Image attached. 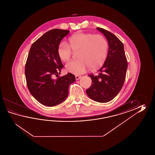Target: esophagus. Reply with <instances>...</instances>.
Masks as SVG:
<instances>
[{
  "mask_svg": "<svg viewBox=\"0 0 155 155\" xmlns=\"http://www.w3.org/2000/svg\"><path fill=\"white\" fill-rule=\"evenodd\" d=\"M81 78V76H78V75H76V76H75V79H76V80H79V79H80Z\"/></svg>",
  "mask_w": 155,
  "mask_h": 155,
  "instance_id": "1",
  "label": "esophagus"
}]
</instances>
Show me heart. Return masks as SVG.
I'll return each mask as SVG.
<instances>
[{
	"mask_svg": "<svg viewBox=\"0 0 155 155\" xmlns=\"http://www.w3.org/2000/svg\"><path fill=\"white\" fill-rule=\"evenodd\" d=\"M69 44L65 41L59 43L57 54L60 60L68 62L74 52H77L78 60L68 63L66 69L75 75L86 73L91 66L92 69L99 68L105 62L107 56L109 44L101 34L92 33H77L69 39Z\"/></svg>",
	"mask_w": 155,
	"mask_h": 155,
	"instance_id": "heart-1",
	"label": "heart"
}]
</instances>
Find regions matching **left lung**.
Returning a JSON list of instances; mask_svg holds the SVG:
<instances>
[{
	"instance_id": "obj_1",
	"label": "left lung",
	"mask_w": 155,
	"mask_h": 155,
	"mask_svg": "<svg viewBox=\"0 0 155 155\" xmlns=\"http://www.w3.org/2000/svg\"><path fill=\"white\" fill-rule=\"evenodd\" d=\"M97 29L105 36L109 43L107 58L99 69V75L90 74L91 85L86 90L90 99L99 102L112 100L122 89L125 80L127 61L123 43L114 34L101 28Z\"/></svg>"
}]
</instances>
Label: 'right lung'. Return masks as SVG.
<instances>
[{"mask_svg":"<svg viewBox=\"0 0 155 155\" xmlns=\"http://www.w3.org/2000/svg\"><path fill=\"white\" fill-rule=\"evenodd\" d=\"M69 33L67 30H50L30 48L25 68L26 85L33 97L44 105L54 106L64 101L70 85L75 81V76L71 73L59 76L64 65L57 49Z\"/></svg>","mask_w":155,"mask_h":155,"instance_id":"obj_1","label":"right lung"}]
</instances>
